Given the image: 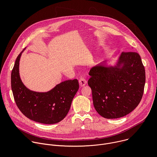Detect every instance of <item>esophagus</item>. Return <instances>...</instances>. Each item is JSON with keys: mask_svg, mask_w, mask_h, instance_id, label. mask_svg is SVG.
I'll use <instances>...</instances> for the list:
<instances>
[{"mask_svg": "<svg viewBox=\"0 0 157 157\" xmlns=\"http://www.w3.org/2000/svg\"><path fill=\"white\" fill-rule=\"evenodd\" d=\"M79 85L82 87L86 85V84L87 83V81L84 78H81L79 79Z\"/></svg>", "mask_w": 157, "mask_h": 157, "instance_id": "obj_1", "label": "esophagus"}]
</instances>
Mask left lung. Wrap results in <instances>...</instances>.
<instances>
[{"instance_id": "8db88e82", "label": "left lung", "mask_w": 157, "mask_h": 157, "mask_svg": "<svg viewBox=\"0 0 157 157\" xmlns=\"http://www.w3.org/2000/svg\"><path fill=\"white\" fill-rule=\"evenodd\" d=\"M89 75L91 77L87 84L92 90L94 107L102 117H124L139 104L144 91L145 71L138 53L123 52L115 67L95 66Z\"/></svg>"}]
</instances>
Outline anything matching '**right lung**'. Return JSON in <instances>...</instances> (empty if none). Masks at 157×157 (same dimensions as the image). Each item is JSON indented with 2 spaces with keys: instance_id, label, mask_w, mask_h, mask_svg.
Listing matches in <instances>:
<instances>
[{
  "instance_id": "right-lung-1",
  "label": "right lung",
  "mask_w": 157,
  "mask_h": 157,
  "mask_svg": "<svg viewBox=\"0 0 157 157\" xmlns=\"http://www.w3.org/2000/svg\"><path fill=\"white\" fill-rule=\"evenodd\" d=\"M17 56L11 73V87L15 103L25 116L33 121L53 124L62 121L68 113L73 98L79 89L78 79L64 81L47 93L29 90L19 76Z\"/></svg>"
}]
</instances>
